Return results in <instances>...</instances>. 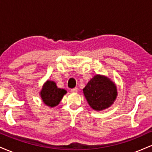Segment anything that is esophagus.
Returning a JSON list of instances; mask_svg holds the SVG:
<instances>
[{"instance_id": "esophagus-1", "label": "esophagus", "mask_w": 152, "mask_h": 152, "mask_svg": "<svg viewBox=\"0 0 152 152\" xmlns=\"http://www.w3.org/2000/svg\"><path fill=\"white\" fill-rule=\"evenodd\" d=\"M72 93H77L78 92V88H74L71 90Z\"/></svg>"}]
</instances>
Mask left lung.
<instances>
[{
	"instance_id": "obj_1",
	"label": "left lung",
	"mask_w": 152,
	"mask_h": 152,
	"mask_svg": "<svg viewBox=\"0 0 152 152\" xmlns=\"http://www.w3.org/2000/svg\"><path fill=\"white\" fill-rule=\"evenodd\" d=\"M85 98L89 106L97 111L110 107L117 97L116 83L107 76L96 74L83 89Z\"/></svg>"
}]
</instances>
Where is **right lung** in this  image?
<instances>
[{
  "mask_svg": "<svg viewBox=\"0 0 152 152\" xmlns=\"http://www.w3.org/2000/svg\"><path fill=\"white\" fill-rule=\"evenodd\" d=\"M66 93L65 89L58 88L55 81L47 80L43 83L39 95L46 106L53 108L58 105Z\"/></svg>",
  "mask_w": 152,
  "mask_h": 152,
  "instance_id": "right-lung-1",
  "label": "right lung"
}]
</instances>
